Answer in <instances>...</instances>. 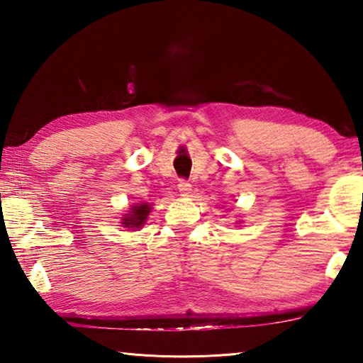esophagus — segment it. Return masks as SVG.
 Segmentation results:
<instances>
[{
  "instance_id": "34e87169",
  "label": "esophagus",
  "mask_w": 363,
  "mask_h": 363,
  "mask_svg": "<svg viewBox=\"0 0 363 363\" xmlns=\"http://www.w3.org/2000/svg\"><path fill=\"white\" fill-rule=\"evenodd\" d=\"M177 190H179L182 196H187L190 194V190H192V186H190L189 181L179 179V182H177Z\"/></svg>"
}]
</instances>
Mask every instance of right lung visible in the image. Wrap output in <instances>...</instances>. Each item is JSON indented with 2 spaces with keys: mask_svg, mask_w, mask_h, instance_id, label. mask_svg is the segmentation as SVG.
Listing matches in <instances>:
<instances>
[{
  "mask_svg": "<svg viewBox=\"0 0 363 363\" xmlns=\"http://www.w3.org/2000/svg\"><path fill=\"white\" fill-rule=\"evenodd\" d=\"M149 213H150L149 205L143 203V205L134 206L131 214H128V216L123 218L121 224L125 227H138V229H139V227L145 223V219H147V216H149Z\"/></svg>",
  "mask_w": 363,
  "mask_h": 363,
  "instance_id": "1",
  "label": "right lung"
}]
</instances>
